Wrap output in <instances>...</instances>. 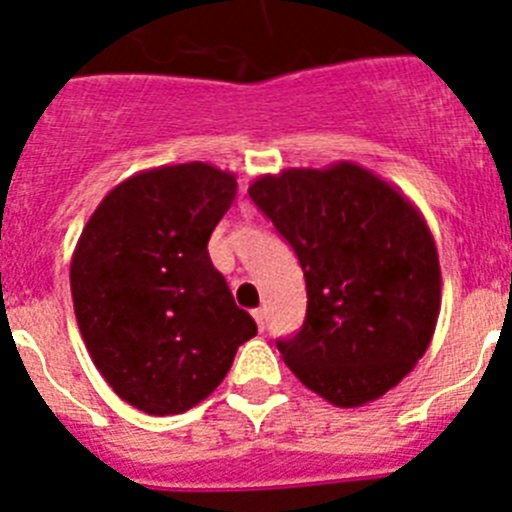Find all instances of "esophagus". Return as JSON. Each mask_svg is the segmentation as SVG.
<instances>
[{
    "instance_id": "esophagus-1",
    "label": "esophagus",
    "mask_w": 512,
    "mask_h": 512,
    "mask_svg": "<svg viewBox=\"0 0 512 512\" xmlns=\"http://www.w3.org/2000/svg\"><path fill=\"white\" fill-rule=\"evenodd\" d=\"M253 318H256V325H259V330H266V310H253Z\"/></svg>"
}]
</instances>
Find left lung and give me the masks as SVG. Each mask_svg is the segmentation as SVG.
<instances>
[{
    "label": "left lung",
    "instance_id": "left-lung-1",
    "mask_svg": "<svg viewBox=\"0 0 512 512\" xmlns=\"http://www.w3.org/2000/svg\"><path fill=\"white\" fill-rule=\"evenodd\" d=\"M248 194L305 271V320L277 338L287 366L338 408L382 397L423 359L441 307L423 217L354 164L264 176Z\"/></svg>",
    "mask_w": 512,
    "mask_h": 512
}]
</instances>
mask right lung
I'll return each mask as SVG.
<instances>
[{
  "label": "right lung",
  "instance_id": "1",
  "mask_svg": "<svg viewBox=\"0 0 512 512\" xmlns=\"http://www.w3.org/2000/svg\"><path fill=\"white\" fill-rule=\"evenodd\" d=\"M235 192V176L200 161L143 171L81 233L71 261L81 336L112 390L143 413L205 400L256 336L207 251Z\"/></svg>",
  "mask_w": 512,
  "mask_h": 512
}]
</instances>
